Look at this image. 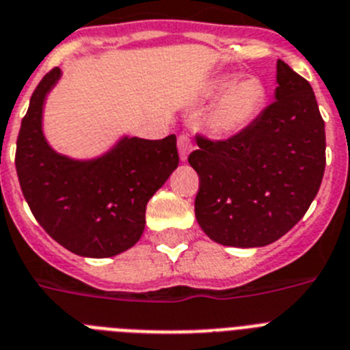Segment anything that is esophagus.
<instances>
[{
    "instance_id": "34e87169",
    "label": "esophagus",
    "mask_w": 350,
    "mask_h": 350,
    "mask_svg": "<svg viewBox=\"0 0 350 350\" xmlns=\"http://www.w3.org/2000/svg\"><path fill=\"white\" fill-rule=\"evenodd\" d=\"M192 149H193V142H192V139H190V135L181 133L180 137H178V151H180L181 160L183 161L187 160Z\"/></svg>"
}]
</instances>
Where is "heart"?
Returning <instances> with one entry per match:
<instances>
[{
	"label": "heart",
	"instance_id": "b5f03b06",
	"mask_svg": "<svg viewBox=\"0 0 350 350\" xmlns=\"http://www.w3.org/2000/svg\"><path fill=\"white\" fill-rule=\"evenodd\" d=\"M211 94H220L219 101L208 117V126L219 137H233L251 124L263 101V89L254 78H220L211 87Z\"/></svg>",
	"mask_w": 350,
	"mask_h": 350
}]
</instances>
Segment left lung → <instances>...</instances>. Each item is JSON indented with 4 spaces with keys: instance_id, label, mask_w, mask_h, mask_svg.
Segmentation results:
<instances>
[{
    "instance_id": "1",
    "label": "left lung",
    "mask_w": 350,
    "mask_h": 350,
    "mask_svg": "<svg viewBox=\"0 0 350 350\" xmlns=\"http://www.w3.org/2000/svg\"><path fill=\"white\" fill-rule=\"evenodd\" d=\"M275 101L239 135L210 140L189 163L199 174L196 219L213 242L263 247L304 217L322 183L325 130L311 85L278 60Z\"/></svg>"
}]
</instances>
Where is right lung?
<instances>
[{"instance_id": "obj_1", "label": "right lung", "mask_w": 350, "mask_h": 350, "mask_svg": "<svg viewBox=\"0 0 350 350\" xmlns=\"http://www.w3.org/2000/svg\"><path fill=\"white\" fill-rule=\"evenodd\" d=\"M60 75L55 67L40 80L21 122L16 149L21 190L37 222L67 251L116 256L139 242L148 201L180 163L176 135L161 140L124 137L94 160L58 154L42 133V108Z\"/></svg>"}]
</instances>
